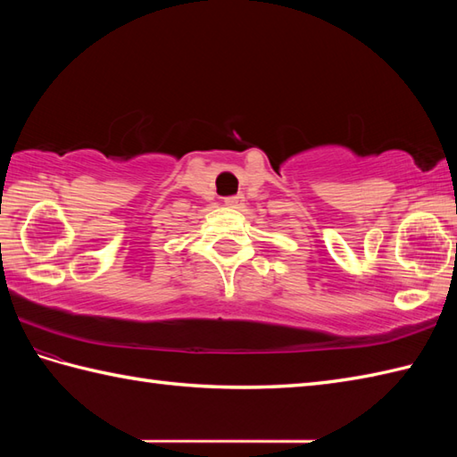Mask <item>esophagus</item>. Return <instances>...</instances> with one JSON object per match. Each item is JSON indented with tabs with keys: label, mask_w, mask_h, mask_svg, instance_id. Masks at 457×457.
<instances>
[{
	"label": "esophagus",
	"mask_w": 457,
	"mask_h": 457,
	"mask_svg": "<svg viewBox=\"0 0 457 457\" xmlns=\"http://www.w3.org/2000/svg\"><path fill=\"white\" fill-rule=\"evenodd\" d=\"M244 196H231V198H226V206L228 208H241L244 206Z\"/></svg>",
	"instance_id": "esophagus-1"
}]
</instances>
